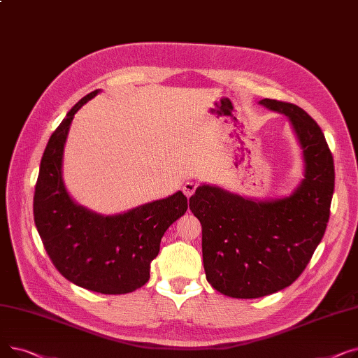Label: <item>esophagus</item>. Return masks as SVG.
Here are the masks:
<instances>
[{"mask_svg":"<svg viewBox=\"0 0 358 358\" xmlns=\"http://www.w3.org/2000/svg\"><path fill=\"white\" fill-rule=\"evenodd\" d=\"M196 190H197V184H196V182L189 181V182H185V184L182 185V193H184V196H185L187 199H190V197L194 194Z\"/></svg>","mask_w":358,"mask_h":358,"instance_id":"34e87169","label":"esophagus"}]
</instances>
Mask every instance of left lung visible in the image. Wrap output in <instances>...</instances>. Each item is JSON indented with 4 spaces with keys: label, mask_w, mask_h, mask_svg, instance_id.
<instances>
[{
    "label": "left lung",
    "mask_w": 358,
    "mask_h": 358,
    "mask_svg": "<svg viewBox=\"0 0 358 358\" xmlns=\"http://www.w3.org/2000/svg\"><path fill=\"white\" fill-rule=\"evenodd\" d=\"M286 115L303 149L305 180L289 197L252 201L201 185L190 210L201 223L206 278L236 299L268 296L303 273L321 242L335 185L334 158L319 124L293 103L261 100Z\"/></svg>",
    "instance_id": "obj_1"
}]
</instances>
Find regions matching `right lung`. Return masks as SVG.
Masks as SVG:
<instances>
[{
    "label": "right lung",
    "mask_w": 358,
    "mask_h": 358,
    "mask_svg": "<svg viewBox=\"0 0 358 358\" xmlns=\"http://www.w3.org/2000/svg\"><path fill=\"white\" fill-rule=\"evenodd\" d=\"M97 92L83 97L52 134L34 187L33 215L50 261L66 280L97 293L124 294L149 280L161 238L185 213L187 197L177 192L107 217L69 199L62 181L64 145L75 113Z\"/></svg>",
    "instance_id": "obj_1"
}]
</instances>
